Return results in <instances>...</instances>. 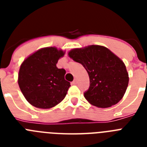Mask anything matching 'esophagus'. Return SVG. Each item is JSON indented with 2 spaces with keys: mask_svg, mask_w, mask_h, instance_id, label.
<instances>
[{
  "mask_svg": "<svg viewBox=\"0 0 147 147\" xmlns=\"http://www.w3.org/2000/svg\"><path fill=\"white\" fill-rule=\"evenodd\" d=\"M71 84H72V85H76V84H77V80H74V81L72 82V83H71Z\"/></svg>",
  "mask_w": 147,
  "mask_h": 147,
  "instance_id": "obj_1",
  "label": "esophagus"
}]
</instances>
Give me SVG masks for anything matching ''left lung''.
<instances>
[{
	"label": "left lung",
	"mask_w": 147,
	"mask_h": 147,
	"mask_svg": "<svg viewBox=\"0 0 147 147\" xmlns=\"http://www.w3.org/2000/svg\"><path fill=\"white\" fill-rule=\"evenodd\" d=\"M68 55L83 65L90 78V87L84 93L89 103L110 107L123 98L129 75L123 61L102 45H89L70 51Z\"/></svg>",
	"instance_id": "left-lung-1"
}]
</instances>
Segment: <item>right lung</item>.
<instances>
[{"label": "right lung", "instance_id": "1", "mask_svg": "<svg viewBox=\"0 0 147 147\" xmlns=\"http://www.w3.org/2000/svg\"><path fill=\"white\" fill-rule=\"evenodd\" d=\"M65 52L57 48H43L30 55L21 64L18 85L26 99L38 108L49 109L65 97L69 82L65 80V70L57 63Z\"/></svg>", "mask_w": 147, "mask_h": 147}]
</instances>
